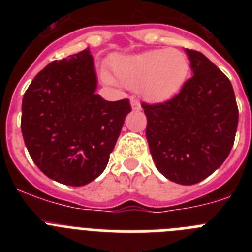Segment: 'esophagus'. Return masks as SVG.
<instances>
[{"instance_id":"obj_1","label":"esophagus","mask_w":252,"mask_h":252,"mask_svg":"<svg viewBox=\"0 0 252 252\" xmlns=\"http://www.w3.org/2000/svg\"><path fill=\"white\" fill-rule=\"evenodd\" d=\"M131 108L133 111H141V104L136 99H131Z\"/></svg>"}]
</instances>
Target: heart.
<instances>
[{
  "mask_svg": "<svg viewBox=\"0 0 252 252\" xmlns=\"http://www.w3.org/2000/svg\"><path fill=\"white\" fill-rule=\"evenodd\" d=\"M116 78L103 69L101 77L106 84L137 90L141 98L150 103L170 101L188 79L189 59L174 48L155 49L135 55H122L112 60Z\"/></svg>",
  "mask_w": 252,
  "mask_h": 252,
  "instance_id": "obj_1",
  "label": "heart"
}]
</instances>
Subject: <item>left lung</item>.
Instances as JSON below:
<instances>
[{"instance_id": "left-lung-1", "label": "left lung", "mask_w": 252, "mask_h": 252, "mask_svg": "<svg viewBox=\"0 0 252 252\" xmlns=\"http://www.w3.org/2000/svg\"><path fill=\"white\" fill-rule=\"evenodd\" d=\"M184 51L193 77L173 99L142 103V108L157 169L174 183L192 186L209 177L228 157L239 108L230 79L202 53Z\"/></svg>"}]
</instances>
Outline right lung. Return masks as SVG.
<instances>
[{
    "label": "right lung",
    "mask_w": 252,
    "mask_h": 252,
    "mask_svg": "<svg viewBox=\"0 0 252 252\" xmlns=\"http://www.w3.org/2000/svg\"><path fill=\"white\" fill-rule=\"evenodd\" d=\"M90 48L45 66L22 98L21 131L31 159L58 183L82 187L103 173L131 112L128 99L97 91Z\"/></svg>",
    "instance_id": "1"
}]
</instances>
